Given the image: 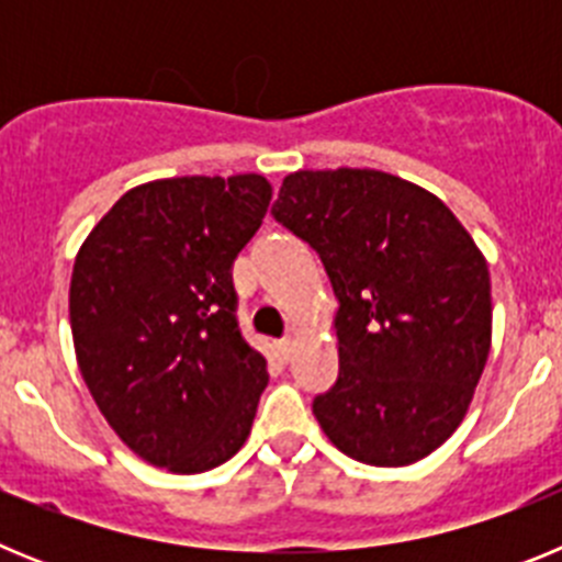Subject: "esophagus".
<instances>
[{"mask_svg": "<svg viewBox=\"0 0 562 562\" xmlns=\"http://www.w3.org/2000/svg\"><path fill=\"white\" fill-rule=\"evenodd\" d=\"M276 349H278V357H281V360H290L292 349H295V340H292V337H281V340L276 342Z\"/></svg>", "mask_w": 562, "mask_h": 562, "instance_id": "esophagus-1", "label": "esophagus"}]
</instances>
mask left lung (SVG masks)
<instances>
[{
	"label": "left lung",
	"instance_id": "left-lung-1",
	"mask_svg": "<svg viewBox=\"0 0 562 562\" xmlns=\"http://www.w3.org/2000/svg\"><path fill=\"white\" fill-rule=\"evenodd\" d=\"M276 222L321 256L340 374L312 402L337 450L374 467L434 453L464 419L493 340L490 270L450 207L371 168L295 171Z\"/></svg>",
	"mask_w": 562,
	"mask_h": 562
}]
</instances>
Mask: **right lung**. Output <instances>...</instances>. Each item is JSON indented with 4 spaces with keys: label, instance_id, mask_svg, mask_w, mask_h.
<instances>
[{
    "label": "right lung",
    "instance_id": "add662e5",
    "mask_svg": "<svg viewBox=\"0 0 562 562\" xmlns=\"http://www.w3.org/2000/svg\"><path fill=\"white\" fill-rule=\"evenodd\" d=\"M270 200L258 173L154 180L123 193L78 250V369L148 464L205 473L250 436L270 376L238 329L233 261Z\"/></svg>",
    "mask_w": 562,
    "mask_h": 562
}]
</instances>
